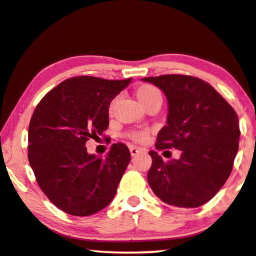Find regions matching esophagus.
Returning a JSON list of instances; mask_svg holds the SVG:
<instances>
[{"label": "esophagus", "mask_w": 256, "mask_h": 256, "mask_svg": "<svg viewBox=\"0 0 256 256\" xmlns=\"http://www.w3.org/2000/svg\"><path fill=\"white\" fill-rule=\"evenodd\" d=\"M140 151H142V150L140 148H137V146H131V148H130L131 156H137Z\"/></svg>", "instance_id": "34e87169"}]
</instances>
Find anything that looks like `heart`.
<instances>
[{
    "mask_svg": "<svg viewBox=\"0 0 256 256\" xmlns=\"http://www.w3.org/2000/svg\"><path fill=\"white\" fill-rule=\"evenodd\" d=\"M137 97L140 103L144 106H148L150 103L153 100H162V92L154 85L152 84H144L137 88ZM126 137L132 139V140L137 142H144L148 140V130H131L126 132Z\"/></svg>",
    "mask_w": 256,
    "mask_h": 256,
    "instance_id": "1",
    "label": "heart"
}]
</instances>
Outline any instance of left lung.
I'll use <instances>...</instances> for the list:
<instances>
[{
  "label": "left lung",
  "mask_w": 256,
  "mask_h": 256,
  "mask_svg": "<svg viewBox=\"0 0 256 256\" xmlns=\"http://www.w3.org/2000/svg\"><path fill=\"white\" fill-rule=\"evenodd\" d=\"M168 100V125L159 131L156 150L176 148L178 160L164 162L150 151L148 182L162 202L194 208L205 205L230 176L239 150V118L212 85L187 74L145 77ZM168 152V151H165Z\"/></svg>",
  "instance_id": "8db88e82"
}]
</instances>
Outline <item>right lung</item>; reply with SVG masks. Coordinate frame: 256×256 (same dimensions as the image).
<instances>
[{"instance_id": "1", "label": "right lung", "mask_w": 256, "mask_h": 256, "mask_svg": "<svg viewBox=\"0 0 256 256\" xmlns=\"http://www.w3.org/2000/svg\"><path fill=\"white\" fill-rule=\"evenodd\" d=\"M131 78L108 80L77 76L63 80L34 111L28 131V159L40 188L63 212L88 216L112 202L131 160L122 142L104 158L85 144L108 128V106Z\"/></svg>"}]
</instances>
